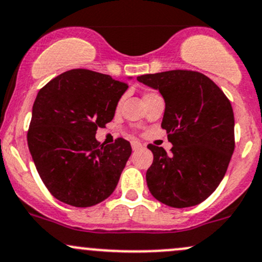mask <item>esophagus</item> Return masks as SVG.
<instances>
[{
    "label": "esophagus",
    "instance_id": "1",
    "mask_svg": "<svg viewBox=\"0 0 262 262\" xmlns=\"http://www.w3.org/2000/svg\"><path fill=\"white\" fill-rule=\"evenodd\" d=\"M132 148H133V150H139L143 148V144L139 142H132Z\"/></svg>",
    "mask_w": 262,
    "mask_h": 262
}]
</instances>
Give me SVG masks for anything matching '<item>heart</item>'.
<instances>
[{"label": "heart", "instance_id": "heart-1", "mask_svg": "<svg viewBox=\"0 0 262 262\" xmlns=\"http://www.w3.org/2000/svg\"><path fill=\"white\" fill-rule=\"evenodd\" d=\"M156 95H158V94H156V93H153V92H145L144 94H143V101L147 100V99H149V98H152V96H156Z\"/></svg>", "mask_w": 262, "mask_h": 262}]
</instances>
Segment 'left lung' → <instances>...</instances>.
I'll use <instances>...</instances> for the list:
<instances>
[{"instance_id": "8db88e82", "label": "left lung", "mask_w": 262, "mask_h": 262, "mask_svg": "<svg viewBox=\"0 0 262 262\" xmlns=\"http://www.w3.org/2000/svg\"><path fill=\"white\" fill-rule=\"evenodd\" d=\"M137 79L163 96L162 128L173 144L170 154L162 147L148 145L153 153L145 174L150 193L174 208L203 202L219 187L235 149L230 100L198 71L170 70Z\"/></svg>"}]
</instances>
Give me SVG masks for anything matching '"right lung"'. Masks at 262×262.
Segmentation results:
<instances>
[{
	"label": "right lung",
	"mask_w": 262,
	"mask_h": 262,
	"mask_svg": "<svg viewBox=\"0 0 262 262\" xmlns=\"http://www.w3.org/2000/svg\"><path fill=\"white\" fill-rule=\"evenodd\" d=\"M126 89L110 75L73 69L37 93L27 144L46 188L66 205L90 207L114 192L130 143L117 138L104 145L95 134L112 122Z\"/></svg>",
	"instance_id": "obj_1"
}]
</instances>
